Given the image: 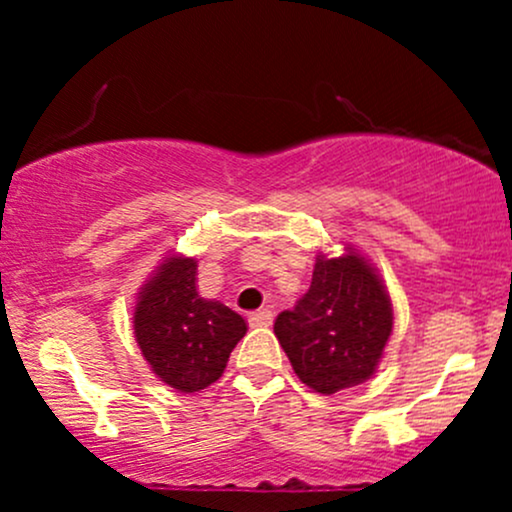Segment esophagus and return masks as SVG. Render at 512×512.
I'll list each match as a JSON object with an SVG mask.
<instances>
[{
    "label": "esophagus",
    "instance_id": "1",
    "mask_svg": "<svg viewBox=\"0 0 512 512\" xmlns=\"http://www.w3.org/2000/svg\"><path fill=\"white\" fill-rule=\"evenodd\" d=\"M272 320H274V313L269 308L255 310V313H250V317H248L250 327H269L272 325Z\"/></svg>",
    "mask_w": 512,
    "mask_h": 512
}]
</instances>
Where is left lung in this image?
Returning a JSON list of instances; mask_svg holds the SVG:
<instances>
[{
  "label": "left lung",
  "mask_w": 512,
  "mask_h": 512,
  "mask_svg": "<svg viewBox=\"0 0 512 512\" xmlns=\"http://www.w3.org/2000/svg\"><path fill=\"white\" fill-rule=\"evenodd\" d=\"M392 332V303L366 257L320 255L310 289L274 322L293 370L320 395L366 383Z\"/></svg>",
  "instance_id": "left-lung-1"
}]
</instances>
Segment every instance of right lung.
Wrapping results in <instances>:
<instances>
[{
	"mask_svg": "<svg viewBox=\"0 0 512 512\" xmlns=\"http://www.w3.org/2000/svg\"><path fill=\"white\" fill-rule=\"evenodd\" d=\"M245 332L236 310L199 296L192 257H166L139 291L134 337L151 370L180 392L216 383Z\"/></svg>",
	"mask_w": 512,
	"mask_h": 512,
	"instance_id": "add662e5",
	"label": "right lung"
}]
</instances>
